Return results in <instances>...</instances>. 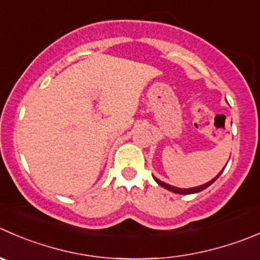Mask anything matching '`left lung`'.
I'll use <instances>...</instances> for the list:
<instances>
[{
  "mask_svg": "<svg viewBox=\"0 0 260 260\" xmlns=\"http://www.w3.org/2000/svg\"><path fill=\"white\" fill-rule=\"evenodd\" d=\"M226 166V165H225ZM225 169V168H223ZM223 169L222 170L220 171V173L217 174V175L215 176V178L212 179V180H210L208 181V183H206V184H202V185H198V186H193V188H178V186H174V185H170V184H168V183H165V181H161L160 179H157V178H155V176H153V179H155V181L156 183L158 184V185H161L162 186V188H165V189H168V190H170V191H173V193H178V194H193V193H198V191H202V190H205L206 188H208V186L211 185V184H213L216 181V179L218 178V176L221 175V174H222V171H223Z\"/></svg>",
  "mask_w": 260,
  "mask_h": 260,
  "instance_id": "1",
  "label": "left lung"
}]
</instances>
